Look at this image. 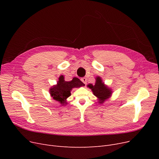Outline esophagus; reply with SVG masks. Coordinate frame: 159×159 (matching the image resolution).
<instances>
[{
  "label": "esophagus",
  "instance_id": "34e87169",
  "mask_svg": "<svg viewBox=\"0 0 159 159\" xmlns=\"http://www.w3.org/2000/svg\"><path fill=\"white\" fill-rule=\"evenodd\" d=\"M81 81L84 83V84H85V85H86V82H87V79L86 78H85V77H83V78H82L81 79Z\"/></svg>",
  "mask_w": 159,
  "mask_h": 159
}]
</instances>
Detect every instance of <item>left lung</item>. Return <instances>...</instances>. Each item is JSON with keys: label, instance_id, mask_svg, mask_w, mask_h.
<instances>
[{"label": "left lung", "instance_id": "left-lung-1", "mask_svg": "<svg viewBox=\"0 0 159 159\" xmlns=\"http://www.w3.org/2000/svg\"><path fill=\"white\" fill-rule=\"evenodd\" d=\"M88 86L91 89L93 94L99 99L100 103H102L105 100L109 98L111 94V91L110 89L104 85L101 77H99L96 79V82L94 86L92 84H89Z\"/></svg>", "mask_w": 159, "mask_h": 159}]
</instances>
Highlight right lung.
Listing matches in <instances>:
<instances>
[{"label":"right lung","mask_w":159,"mask_h":159,"mask_svg":"<svg viewBox=\"0 0 159 159\" xmlns=\"http://www.w3.org/2000/svg\"><path fill=\"white\" fill-rule=\"evenodd\" d=\"M62 75L58 79L57 84L50 89V94L53 98L61 104L66 103V98L71 95L70 91L73 88L84 86V84L78 78L75 77L71 81H65Z\"/></svg>","instance_id":"add662e5"}]
</instances>
